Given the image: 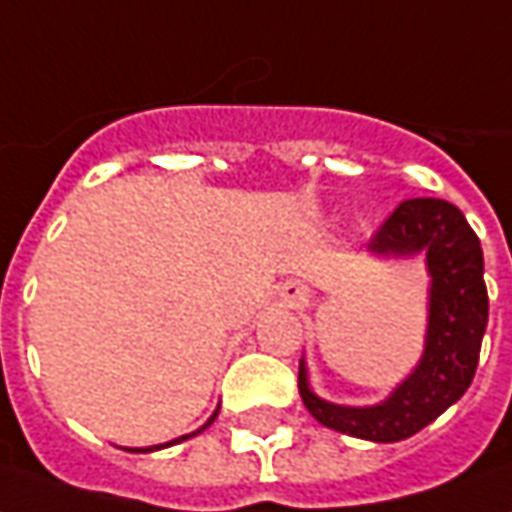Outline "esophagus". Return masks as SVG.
<instances>
[{
  "label": "esophagus",
  "instance_id": "34e87169",
  "mask_svg": "<svg viewBox=\"0 0 512 512\" xmlns=\"http://www.w3.org/2000/svg\"><path fill=\"white\" fill-rule=\"evenodd\" d=\"M296 299H305V293L299 291V288H296Z\"/></svg>",
  "mask_w": 512,
  "mask_h": 512
}]
</instances>
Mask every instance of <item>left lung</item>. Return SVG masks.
I'll return each instance as SVG.
<instances>
[{
  "label": "left lung",
  "mask_w": 512,
  "mask_h": 512,
  "mask_svg": "<svg viewBox=\"0 0 512 512\" xmlns=\"http://www.w3.org/2000/svg\"><path fill=\"white\" fill-rule=\"evenodd\" d=\"M374 255L427 252L430 321L424 355L396 391L371 407H343L318 399L299 363V393L318 424L374 443L405 441L424 430L468 391L488 327V288L482 246L466 216L443 199H405L371 235Z\"/></svg>",
  "instance_id": "8db88e82"
}]
</instances>
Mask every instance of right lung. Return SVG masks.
I'll list each match as a JSON object with an SVG mask.
<instances>
[{"instance_id": "right-lung-1", "label": "right lung", "mask_w": 512, "mask_h": 512, "mask_svg": "<svg viewBox=\"0 0 512 512\" xmlns=\"http://www.w3.org/2000/svg\"><path fill=\"white\" fill-rule=\"evenodd\" d=\"M216 416H219V410H216V413H213V416L207 418V424H205V427H210V424H213V421H216ZM205 427H202V430H205ZM202 430H196V432H202ZM196 432H191V435H196ZM191 435H182V438H177V441H171V443L188 441V438H191ZM171 443H163V446H171ZM163 446H149V449H130V452H155V449H163Z\"/></svg>"}]
</instances>
